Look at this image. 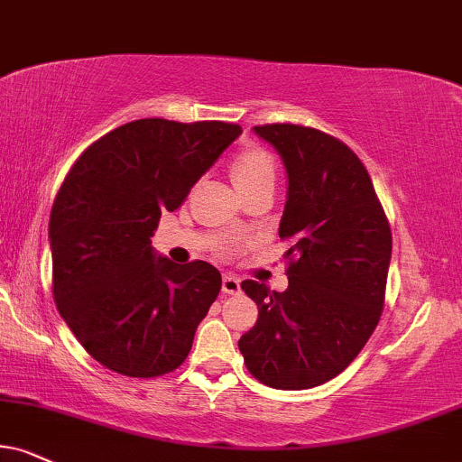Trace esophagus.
Listing matches in <instances>:
<instances>
[{
	"instance_id": "1",
	"label": "esophagus",
	"mask_w": 462,
	"mask_h": 462,
	"mask_svg": "<svg viewBox=\"0 0 462 462\" xmlns=\"http://www.w3.org/2000/svg\"><path fill=\"white\" fill-rule=\"evenodd\" d=\"M222 291L229 293V295L240 293V291H242L240 278H236L233 274H225V276H222Z\"/></svg>"
}]
</instances>
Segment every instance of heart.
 <instances>
[{
	"instance_id": "obj_1",
	"label": "heart",
	"mask_w": 462,
	"mask_h": 462,
	"mask_svg": "<svg viewBox=\"0 0 462 462\" xmlns=\"http://www.w3.org/2000/svg\"><path fill=\"white\" fill-rule=\"evenodd\" d=\"M231 178L236 181L237 190H248L253 186L274 184L276 167L272 156L261 147H246L233 158Z\"/></svg>"
}]
</instances>
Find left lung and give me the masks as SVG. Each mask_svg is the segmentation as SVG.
I'll use <instances>...</instances> for the list:
<instances>
[{
  "instance_id": "left-lung-1",
  "label": "left lung",
  "mask_w": 462,
  "mask_h": 462,
  "mask_svg": "<svg viewBox=\"0 0 462 462\" xmlns=\"http://www.w3.org/2000/svg\"><path fill=\"white\" fill-rule=\"evenodd\" d=\"M287 169L278 236L291 242L289 287L242 289L259 319L240 338L254 379L309 390L340 374L377 328L392 259V231L360 158L343 141L298 124L254 126Z\"/></svg>"
}]
</instances>
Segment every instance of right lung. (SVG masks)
<instances>
[{"label":"right lung","instance_id":"right-lung-1","mask_svg":"<svg viewBox=\"0 0 462 462\" xmlns=\"http://www.w3.org/2000/svg\"><path fill=\"white\" fill-rule=\"evenodd\" d=\"M242 128L150 117L85 150L49 220L57 310L83 349L126 377H161L186 360L220 293L208 261L156 257L152 236Z\"/></svg>","mask_w":462,"mask_h":462}]
</instances>
